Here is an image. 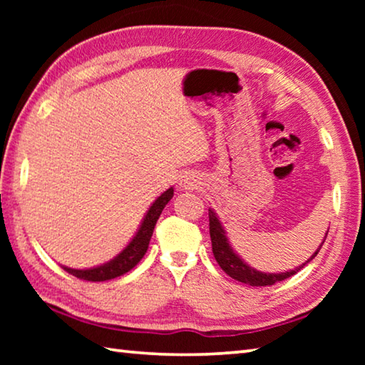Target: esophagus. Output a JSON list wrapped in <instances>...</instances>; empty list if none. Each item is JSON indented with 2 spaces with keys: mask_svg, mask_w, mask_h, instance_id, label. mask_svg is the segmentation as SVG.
Instances as JSON below:
<instances>
[{
  "mask_svg": "<svg viewBox=\"0 0 365 365\" xmlns=\"http://www.w3.org/2000/svg\"><path fill=\"white\" fill-rule=\"evenodd\" d=\"M180 188L182 190H188L193 191L201 187V178L197 177L195 172H185V174L180 177Z\"/></svg>",
  "mask_w": 365,
  "mask_h": 365,
  "instance_id": "1",
  "label": "esophagus"
}]
</instances>
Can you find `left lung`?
Returning <instances> with one entry per match:
<instances>
[{"label":"left lung","instance_id":"1","mask_svg":"<svg viewBox=\"0 0 365 365\" xmlns=\"http://www.w3.org/2000/svg\"><path fill=\"white\" fill-rule=\"evenodd\" d=\"M209 233H211V242H212V252H214V257L217 264L220 265V269L225 272L227 275H230L232 279L246 283V285H251V287H267V285H274L277 282H282L288 279V277H292L294 274H298V272L304 267L307 262H311L314 257L317 256L319 250L322 248V245L327 238V230L325 237H324V242L320 243L319 248L316 250V252L307 259L304 264L298 265V267H294L292 270H285V272H279V274H267V272H261L255 267H251L248 262H245L242 257H240L235 250L232 248L230 242H228V237H227V232L224 225H222V222L219 220L217 214L214 212V209L209 207Z\"/></svg>","mask_w":365,"mask_h":365}]
</instances>
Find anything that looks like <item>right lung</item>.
<instances>
[{"mask_svg":"<svg viewBox=\"0 0 365 365\" xmlns=\"http://www.w3.org/2000/svg\"><path fill=\"white\" fill-rule=\"evenodd\" d=\"M172 196H174V188L170 187L165 190L164 193H160V196L156 197V201H154L150 209L146 211L137 233H135L133 238L130 240V243H128L115 257L110 259V261L90 269H71L66 267V265H63V269L66 272H69L71 275L77 277V279L88 282L113 280L115 277L127 274V272L132 270L135 265L141 261V257L146 255L148 245H150V240L153 237L154 225H156L159 215L163 212L165 205L172 200Z\"/></svg>","mask_w":365,"mask_h":365,"instance_id":"1","label":"right lung"}]
</instances>
